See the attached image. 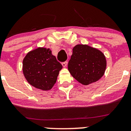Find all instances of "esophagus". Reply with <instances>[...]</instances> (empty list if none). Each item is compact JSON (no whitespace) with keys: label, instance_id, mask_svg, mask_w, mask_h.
Listing matches in <instances>:
<instances>
[{"label":"esophagus","instance_id":"obj_1","mask_svg":"<svg viewBox=\"0 0 131 131\" xmlns=\"http://www.w3.org/2000/svg\"><path fill=\"white\" fill-rule=\"evenodd\" d=\"M67 64H68V62H67V61H65V62H63V63H62V66H63V67H67Z\"/></svg>","mask_w":131,"mask_h":131}]
</instances>
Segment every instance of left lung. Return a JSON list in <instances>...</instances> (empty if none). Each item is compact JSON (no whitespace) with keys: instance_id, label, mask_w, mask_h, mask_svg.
<instances>
[{"instance_id":"1","label":"left lung","mask_w":131,"mask_h":131,"mask_svg":"<svg viewBox=\"0 0 131 131\" xmlns=\"http://www.w3.org/2000/svg\"><path fill=\"white\" fill-rule=\"evenodd\" d=\"M106 59L98 49L86 44H77L68 64L72 76L82 85H88L100 80L105 74Z\"/></svg>"}]
</instances>
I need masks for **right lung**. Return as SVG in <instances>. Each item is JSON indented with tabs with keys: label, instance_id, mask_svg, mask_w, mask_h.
<instances>
[{
	"label": "right lung",
	"instance_id": "add662e5",
	"mask_svg": "<svg viewBox=\"0 0 131 131\" xmlns=\"http://www.w3.org/2000/svg\"><path fill=\"white\" fill-rule=\"evenodd\" d=\"M62 68L51 50L45 47L29 51L23 60V73L26 81L42 91L52 89Z\"/></svg>",
	"mask_w": 131,
	"mask_h": 131
}]
</instances>
